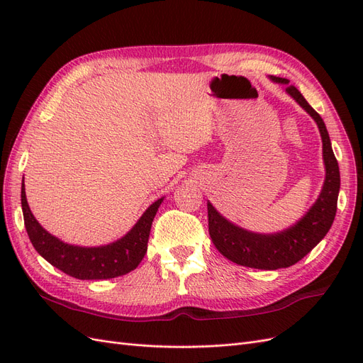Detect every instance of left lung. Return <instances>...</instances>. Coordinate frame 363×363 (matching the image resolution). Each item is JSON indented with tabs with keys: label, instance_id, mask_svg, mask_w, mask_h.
<instances>
[{
	"label": "left lung",
	"instance_id": "left-lung-1",
	"mask_svg": "<svg viewBox=\"0 0 363 363\" xmlns=\"http://www.w3.org/2000/svg\"><path fill=\"white\" fill-rule=\"evenodd\" d=\"M269 79L281 84L289 83L286 79H280V77L274 75H271ZM286 92L315 119L318 128H320L323 139V157L325 164V180L318 200L300 221L283 230V232L274 235L252 233L240 228L227 221L211 203H207L208 235L212 238L213 245L228 260L248 268L279 269L295 265L327 235L336 215L340 175L324 121L313 111V107L304 100V96L295 86L289 84L286 87Z\"/></svg>",
	"mask_w": 363,
	"mask_h": 363
}]
</instances>
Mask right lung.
I'll list each match as a JSON object with an SVG mask.
<instances>
[{
  "instance_id": "obj_1",
  "label": "right lung",
  "mask_w": 363,
  "mask_h": 363,
  "mask_svg": "<svg viewBox=\"0 0 363 363\" xmlns=\"http://www.w3.org/2000/svg\"><path fill=\"white\" fill-rule=\"evenodd\" d=\"M163 199L152 203L139 218V221L130 232L113 244L104 247H77L62 242L56 236L50 235L36 218L33 216L23 182L21 188V204H23L24 224L33 247L39 255L50 262L52 267L80 280H106L136 269L147 252V244L152 219Z\"/></svg>"
}]
</instances>
